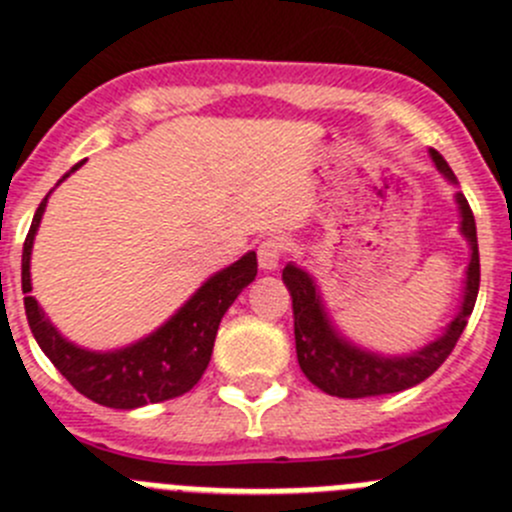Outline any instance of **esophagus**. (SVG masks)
Instances as JSON below:
<instances>
[{
    "label": "esophagus",
    "instance_id": "esophagus-1",
    "mask_svg": "<svg viewBox=\"0 0 512 512\" xmlns=\"http://www.w3.org/2000/svg\"><path fill=\"white\" fill-rule=\"evenodd\" d=\"M284 253H287V241H284V238H266V241L259 243V266L264 271H274Z\"/></svg>",
    "mask_w": 512,
    "mask_h": 512
}]
</instances>
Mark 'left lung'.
Returning a JSON list of instances; mask_svg holds the SVG:
<instances>
[{
    "label": "left lung",
    "instance_id": "obj_1",
    "mask_svg": "<svg viewBox=\"0 0 512 512\" xmlns=\"http://www.w3.org/2000/svg\"><path fill=\"white\" fill-rule=\"evenodd\" d=\"M431 159L449 182H457L452 167L444 162L437 149H431ZM454 198H457L459 215H462V236L467 238L472 248L467 281H464V299L457 317L449 322L444 335L429 342L426 348L416 350V353L386 358V355L355 348L353 342H348L335 330V325L327 317L320 289H317L312 276L294 264L284 266L281 279L292 294L299 368L320 391L337 398H368L406 391V388L426 381L449 358L459 335L467 327V320L475 309L477 292H480V251H477L475 215H472L470 203L462 192H457Z\"/></svg>",
    "mask_w": 512,
    "mask_h": 512
}]
</instances>
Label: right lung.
Here are the masks:
<instances>
[{
  "label": "right lung",
  "mask_w": 512,
  "mask_h": 512,
  "mask_svg": "<svg viewBox=\"0 0 512 512\" xmlns=\"http://www.w3.org/2000/svg\"><path fill=\"white\" fill-rule=\"evenodd\" d=\"M78 167L81 164H75L70 172ZM45 203L48 198L37 208L25 246H22V294L32 292L30 253L42 213H45ZM256 271H259L256 253L248 251L236 264L210 276L203 287L187 299L185 307L177 309L175 317H170L157 332L129 348L111 350V353H93L65 340L50 325L35 297H25V312L42 353L53 360L55 368L65 375V381L75 391L109 409H139L147 403L182 396L203 378L210 355H213L220 320L236 302L238 294L256 279Z\"/></svg>",
  "instance_id": "add662e5"
}]
</instances>
